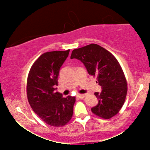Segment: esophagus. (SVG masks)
<instances>
[{
  "label": "esophagus",
  "instance_id": "34e87169",
  "mask_svg": "<svg viewBox=\"0 0 150 150\" xmlns=\"http://www.w3.org/2000/svg\"><path fill=\"white\" fill-rule=\"evenodd\" d=\"M77 97L79 98V99H83L84 97H85V94H77Z\"/></svg>",
  "mask_w": 150,
  "mask_h": 150
}]
</instances>
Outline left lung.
<instances>
[{"mask_svg":"<svg viewBox=\"0 0 150 150\" xmlns=\"http://www.w3.org/2000/svg\"><path fill=\"white\" fill-rule=\"evenodd\" d=\"M70 58L80 60L101 86V92L94 93L99 102L91 108L92 113L104 119L116 115L124 104L128 90L126 79L116 58L96 44L74 49Z\"/></svg>","mask_w":150,"mask_h":150,"instance_id":"1","label":"left lung"}]
</instances>
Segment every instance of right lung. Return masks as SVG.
Listing matches in <instances>:
<instances>
[{
    "label": "right lung",
    "mask_w": 150,
    "mask_h": 150,
    "mask_svg": "<svg viewBox=\"0 0 150 150\" xmlns=\"http://www.w3.org/2000/svg\"><path fill=\"white\" fill-rule=\"evenodd\" d=\"M65 51L43 53L34 63L27 78V99L33 111L48 125L63 126L71 119L75 98L55 92L61 67L69 54Z\"/></svg>",
    "instance_id": "add662e5"
}]
</instances>
